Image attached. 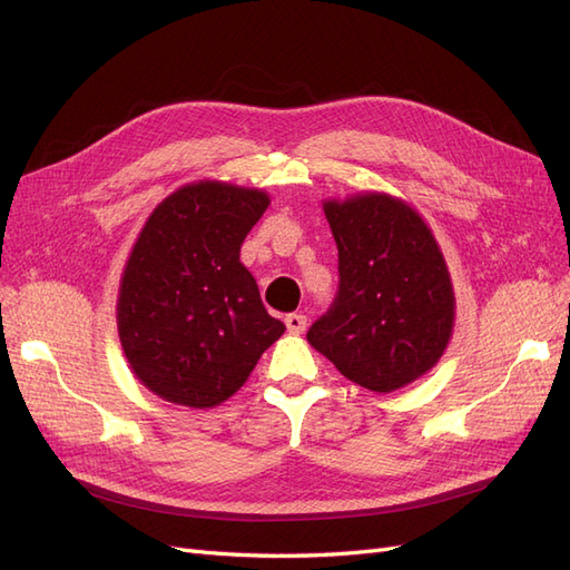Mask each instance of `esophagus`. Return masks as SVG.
Instances as JSON below:
<instances>
[{
  "instance_id": "obj_1",
  "label": "esophagus",
  "mask_w": 570,
  "mask_h": 570,
  "mask_svg": "<svg viewBox=\"0 0 570 570\" xmlns=\"http://www.w3.org/2000/svg\"><path fill=\"white\" fill-rule=\"evenodd\" d=\"M285 325L292 335H302L306 331V316L304 314H287Z\"/></svg>"
}]
</instances>
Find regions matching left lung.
Instances as JSON below:
<instances>
[{
  "instance_id": "1",
  "label": "left lung",
  "mask_w": 570,
  "mask_h": 570,
  "mask_svg": "<svg viewBox=\"0 0 570 570\" xmlns=\"http://www.w3.org/2000/svg\"><path fill=\"white\" fill-rule=\"evenodd\" d=\"M340 285L306 340L352 383L394 392L433 368L454 327V289L425 220L402 199L366 193L323 204Z\"/></svg>"
}]
</instances>
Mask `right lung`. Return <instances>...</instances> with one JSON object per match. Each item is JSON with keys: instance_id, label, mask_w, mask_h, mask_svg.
<instances>
[{"instance_id": "add662e5", "label": "right lung", "mask_w": 570, "mask_h": 570, "mask_svg": "<svg viewBox=\"0 0 570 570\" xmlns=\"http://www.w3.org/2000/svg\"><path fill=\"white\" fill-rule=\"evenodd\" d=\"M268 195L218 180L189 183L147 218L118 289V337L147 390L209 409L245 385L285 333L239 262Z\"/></svg>"}]
</instances>
